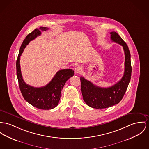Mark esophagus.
Returning a JSON list of instances; mask_svg holds the SVG:
<instances>
[{"instance_id": "1", "label": "esophagus", "mask_w": 149, "mask_h": 149, "mask_svg": "<svg viewBox=\"0 0 149 149\" xmlns=\"http://www.w3.org/2000/svg\"><path fill=\"white\" fill-rule=\"evenodd\" d=\"M74 71H75V73H76V74H80V73L82 72V68L81 67L78 66V67H77L75 68Z\"/></svg>"}]
</instances>
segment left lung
Segmentation results:
<instances>
[{
	"mask_svg": "<svg viewBox=\"0 0 149 149\" xmlns=\"http://www.w3.org/2000/svg\"><path fill=\"white\" fill-rule=\"evenodd\" d=\"M111 40L123 47L125 54V70L121 79L109 88H101L81 77V91L84 100L90 107L97 109L110 107L119 103L123 98L131 78L130 53L126 43L115 31L110 32Z\"/></svg>",
	"mask_w": 149,
	"mask_h": 149,
	"instance_id": "obj_1",
	"label": "left lung"
}]
</instances>
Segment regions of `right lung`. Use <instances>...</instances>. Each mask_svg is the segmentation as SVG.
Listing matches in <instances>:
<instances>
[{
	"mask_svg": "<svg viewBox=\"0 0 149 149\" xmlns=\"http://www.w3.org/2000/svg\"><path fill=\"white\" fill-rule=\"evenodd\" d=\"M40 27L29 33L24 40L16 61V73L20 91L25 100L33 106L40 109H51L56 107L59 102L61 91L67 81L73 76L74 70L71 69L59 70L50 82L45 86L34 88L26 84L22 79L20 68V56L30 41L41 34L42 31L48 30Z\"/></svg>",
	"mask_w": 149,
	"mask_h": 149,
	"instance_id": "add662e5",
	"label": "right lung"
}]
</instances>
